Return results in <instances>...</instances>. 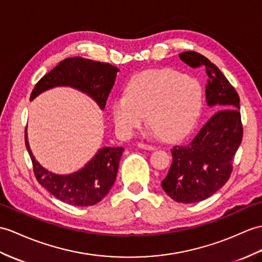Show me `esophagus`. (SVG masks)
Wrapping results in <instances>:
<instances>
[{
    "mask_svg": "<svg viewBox=\"0 0 262 262\" xmlns=\"http://www.w3.org/2000/svg\"><path fill=\"white\" fill-rule=\"evenodd\" d=\"M137 146L139 148H143V149H147V150H154L155 147L154 146H151L149 144H144V143H138Z\"/></svg>",
    "mask_w": 262,
    "mask_h": 262,
    "instance_id": "1",
    "label": "esophagus"
}]
</instances>
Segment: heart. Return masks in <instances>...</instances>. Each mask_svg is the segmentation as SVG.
Listing matches in <instances>:
<instances>
[{
  "instance_id": "obj_1",
  "label": "heart",
  "mask_w": 262,
  "mask_h": 262,
  "mask_svg": "<svg viewBox=\"0 0 262 262\" xmlns=\"http://www.w3.org/2000/svg\"><path fill=\"white\" fill-rule=\"evenodd\" d=\"M203 106L198 79L173 69L146 70L134 76L125 97L114 100L112 115L121 136L128 137L145 123L167 141L182 138L195 126Z\"/></svg>"
}]
</instances>
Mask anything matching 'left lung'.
I'll use <instances>...</instances> for the list:
<instances>
[{"label":"left lung","mask_w":262,"mask_h":262,"mask_svg":"<svg viewBox=\"0 0 262 262\" xmlns=\"http://www.w3.org/2000/svg\"><path fill=\"white\" fill-rule=\"evenodd\" d=\"M179 57L191 68L205 70L206 102L219 109L190 143L171 149L172 165L161 184L169 198L188 204L210 198L227 183L243 127L239 95L220 69L195 51L182 52Z\"/></svg>","instance_id":"8db88e82"}]
</instances>
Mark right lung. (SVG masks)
<instances>
[{
  "label": "right lung",
  "instance_id": "1",
  "mask_svg": "<svg viewBox=\"0 0 262 262\" xmlns=\"http://www.w3.org/2000/svg\"><path fill=\"white\" fill-rule=\"evenodd\" d=\"M117 71L119 70L116 67L107 62L81 57L67 58L36 82L31 93V100L45 90L69 86L88 94L103 109L114 87ZM24 139L36 181L62 202L76 206L95 205L107 195L114 185L123 147H103L80 171L69 175H57L47 171L35 161L28 143L27 132Z\"/></svg>",
  "mask_w": 262,
  "mask_h": 262
}]
</instances>
